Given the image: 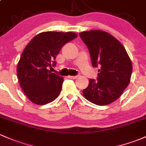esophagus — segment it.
I'll use <instances>...</instances> for the list:
<instances>
[{
    "label": "esophagus",
    "instance_id": "obj_1",
    "mask_svg": "<svg viewBox=\"0 0 146 146\" xmlns=\"http://www.w3.org/2000/svg\"><path fill=\"white\" fill-rule=\"evenodd\" d=\"M67 77L69 78V79H76V77H77V76H68Z\"/></svg>",
    "mask_w": 146,
    "mask_h": 146
}]
</instances>
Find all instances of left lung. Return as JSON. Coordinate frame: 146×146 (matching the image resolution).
<instances>
[{"mask_svg":"<svg viewBox=\"0 0 146 146\" xmlns=\"http://www.w3.org/2000/svg\"><path fill=\"white\" fill-rule=\"evenodd\" d=\"M89 50L92 65L100 67L96 80L89 79L83 90L86 99L104 106L120 98L129 84L132 64L126 50L113 36L102 31L80 33Z\"/></svg>","mask_w":146,"mask_h":146,"instance_id":"1","label":"left lung"}]
</instances>
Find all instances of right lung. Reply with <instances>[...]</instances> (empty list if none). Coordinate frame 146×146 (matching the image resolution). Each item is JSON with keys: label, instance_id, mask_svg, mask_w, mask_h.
Listing matches in <instances>:
<instances>
[{"label": "right lung", "instance_id": "1", "mask_svg": "<svg viewBox=\"0 0 146 146\" xmlns=\"http://www.w3.org/2000/svg\"><path fill=\"white\" fill-rule=\"evenodd\" d=\"M77 37L74 33L44 32L34 37L23 51L17 75L25 95L32 102L44 105L58 98L63 78L48 70L56 66L62 46Z\"/></svg>", "mask_w": 146, "mask_h": 146}]
</instances>
